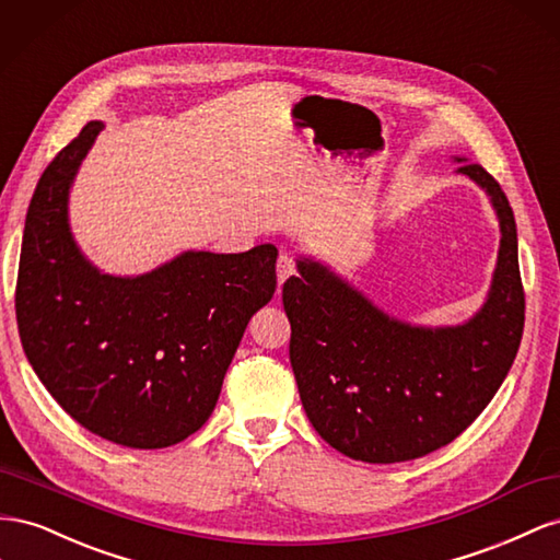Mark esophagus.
<instances>
[{"mask_svg": "<svg viewBox=\"0 0 560 560\" xmlns=\"http://www.w3.org/2000/svg\"><path fill=\"white\" fill-rule=\"evenodd\" d=\"M295 271V262H293V255L291 253H281L279 260H277V279H279V285L289 279Z\"/></svg>", "mask_w": 560, "mask_h": 560, "instance_id": "obj_1", "label": "esophagus"}]
</instances>
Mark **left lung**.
Segmentation results:
<instances>
[{
  "label": "left lung",
  "mask_w": 560,
  "mask_h": 560,
  "mask_svg": "<svg viewBox=\"0 0 560 560\" xmlns=\"http://www.w3.org/2000/svg\"><path fill=\"white\" fill-rule=\"evenodd\" d=\"M455 173L486 191L500 222L483 305L455 326L404 322L314 255L283 283L291 365L316 434L371 465L422 457L451 443L498 394L525 322L514 211L492 175L465 156Z\"/></svg>",
  "instance_id": "1"
}]
</instances>
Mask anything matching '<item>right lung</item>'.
Instances as JSON below:
<instances>
[{
  "mask_svg": "<svg viewBox=\"0 0 560 560\" xmlns=\"http://www.w3.org/2000/svg\"><path fill=\"white\" fill-rule=\"evenodd\" d=\"M103 121H89L32 195L15 285L25 357L58 406L105 441L168 448L211 418L250 316L277 289V246L183 250L107 275L79 248L70 191Z\"/></svg>",
  "mask_w": 560,
  "mask_h": 560,
  "instance_id": "right-lung-1",
  "label": "right lung"
}]
</instances>
